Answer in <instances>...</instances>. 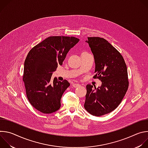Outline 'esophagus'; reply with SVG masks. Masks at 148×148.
I'll return each mask as SVG.
<instances>
[{"label": "esophagus", "mask_w": 148, "mask_h": 148, "mask_svg": "<svg viewBox=\"0 0 148 148\" xmlns=\"http://www.w3.org/2000/svg\"><path fill=\"white\" fill-rule=\"evenodd\" d=\"M72 86L74 87V88H78L79 87H80V84H79L78 83H73L72 84Z\"/></svg>", "instance_id": "esophagus-1"}]
</instances>
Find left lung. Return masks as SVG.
Returning a JSON list of instances; mask_svg holds the SVG:
<instances>
[{"instance_id":"left-lung-1","label":"left lung","mask_w":148,"mask_h":148,"mask_svg":"<svg viewBox=\"0 0 148 148\" xmlns=\"http://www.w3.org/2000/svg\"><path fill=\"white\" fill-rule=\"evenodd\" d=\"M94 55L95 75L102 85L97 88L87 86L84 108L91 115L100 116L115 110L128 88V71L122 55L105 39L88 37L86 41Z\"/></svg>"}]
</instances>
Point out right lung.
Segmentation results:
<instances>
[{"label":"right lung","instance_id":"add662e5","mask_svg":"<svg viewBox=\"0 0 148 148\" xmlns=\"http://www.w3.org/2000/svg\"><path fill=\"white\" fill-rule=\"evenodd\" d=\"M79 41L74 37L51 36L28 53L24 64L23 80L28 100L40 112L51 114L60 109L61 97L70 83L66 79L61 82L56 77L53 81L51 75Z\"/></svg>","mask_w":148,"mask_h":148}]
</instances>
